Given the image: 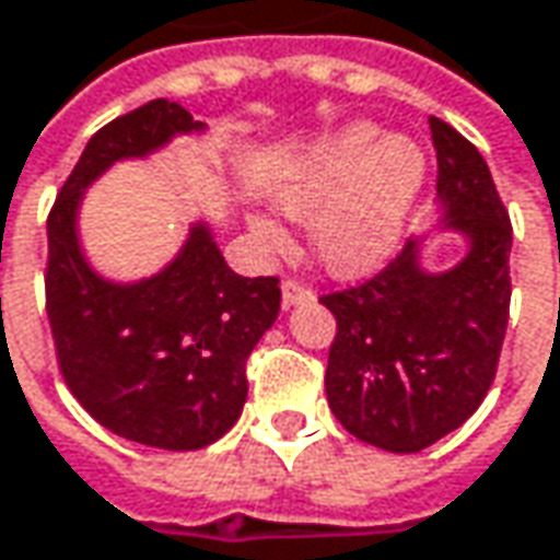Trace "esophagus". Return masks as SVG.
<instances>
[{"mask_svg":"<svg viewBox=\"0 0 560 560\" xmlns=\"http://www.w3.org/2000/svg\"><path fill=\"white\" fill-rule=\"evenodd\" d=\"M280 290H283V308H299V305H308L314 299V292L302 283H295V280H283Z\"/></svg>","mask_w":560,"mask_h":560,"instance_id":"34e87169","label":"esophagus"}]
</instances>
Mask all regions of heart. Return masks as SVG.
<instances>
[{
	"mask_svg": "<svg viewBox=\"0 0 560 560\" xmlns=\"http://www.w3.org/2000/svg\"><path fill=\"white\" fill-rule=\"evenodd\" d=\"M423 177L418 142L355 120L314 145L277 186V205L312 221V246L330 273L364 277L393 255ZM248 230L265 246H283V230L268 214H248Z\"/></svg>",
	"mask_w": 560,
	"mask_h": 560,
	"instance_id": "b5f03b06",
	"label": "heart"
}]
</instances>
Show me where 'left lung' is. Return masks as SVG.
<instances>
[{"label":"left lung","mask_w":560,"mask_h":560,"mask_svg":"<svg viewBox=\"0 0 560 560\" xmlns=\"http://www.w3.org/2000/svg\"><path fill=\"white\" fill-rule=\"evenodd\" d=\"M440 218L355 290L324 295L336 339L327 401L336 420L386 452H420L470 418L495 376L511 305V221L483 155L430 118ZM465 240L448 269L425 268L436 235Z\"/></svg>","instance_id":"8db88e82"}]
</instances>
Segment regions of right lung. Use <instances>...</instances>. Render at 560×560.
<instances>
[{"label": "right lung", "mask_w": 560, "mask_h": 560, "mask_svg": "<svg viewBox=\"0 0 560 560\" xmlns=\"http://www.w3.org/2000/svg\"><path fill=\"white\" fill-rule=\"evenodd\" d=\"M208 133L177 102L152 98L86 142L49 214L46 308L77 401L124 440L189 452L224 436L248 396L246 358L280 312L277 277L230 270L211 224L140 280L105 277L80 240L86 189L120 162H145Z\"/></svg>", "instance_id": "right-lung-1"}]
</instances>
